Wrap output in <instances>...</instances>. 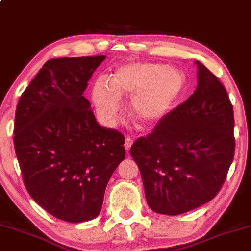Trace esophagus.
Instances as JSON below:
<instances>
[{
    "instance_id": "obj_1",
    "label": "esophagus",
    "mask_w": 251,
    "mask_h": 251,
    "mask_svg": "<svg viewBox=\"0 0 251 251\" xmlns=\"http://www.w3.org/2000/svg\"><path fill=\"white\" fill-rule=\"evenodd\" d=\"M132 143H133V140H132V139H131L130 137L126 138V141H125V148H126V151L130 150V148H131V146H132Z\"/></svg>"
}]
</instances>
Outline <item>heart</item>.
<instances>
[{
	"label": "heart",
	"instance_id": "1",
	"mask_svg": "<svg viewBox=\"0 0 251 251\" xmlns=\"http://www.w3.org/2000/svg\"><path fill=\"white\" fill-rule=\"evenodd\" d=\"M183 87L184 77L176 69L135 62L117 69L110 84L98 80L92 99L101 121L112 126L121 110L120 98H131V116L142 126L151 128L170 113Z\"/></svg>",
	"mask_w": 251,
	"mask_h": 251
}]
</instances>
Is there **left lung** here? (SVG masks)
Segmentation results:
<instances>
[{
	"label": "left lung",
	"mask_w": 251,
	"mask_h": 251,
	"mask_svg": "<svg viewBox=\"0 0 251 251\" xmlns=\"http://www.w3.org/2000/svg\"><path fill=\"white\" fill-rule=\"evenodd\" d=\"M196 91L137 139L130 153L153 211L176 216L218 195L235 155L233 109L223 83L202 63Z\"/></svg>",
	"instance_id": "left-lung-1"
}]
</instances>
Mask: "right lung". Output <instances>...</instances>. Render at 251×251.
<instances>
[{"label":"right lung","mask_w":251,"mask_h":251,"mask_svg":"<svg viewBox=\"0 0 251 251\" xmlns=\"http://www.w3.org/2000/svg\"><path fill=\"white\" fill-rule=\"evenodd\" d=\"M104 59L49 60L16 106L14 148L24 186L39 206L68 223L99 216L106 184L126 157L125 135L99 125L83 97Z\"/></svg>","instance_id":"add662e5"}]
</instances>
